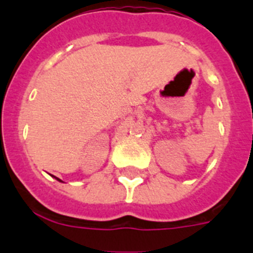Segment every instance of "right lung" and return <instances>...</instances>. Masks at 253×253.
<instances>
[{"mask_svg": "<svg viewBox=\"0 0 253 253\" xmlns=\"http://www.w3.org/2000/svg\"><path fill=\"white\" fill-rule=\"evenodd\" d=\"M58 180H59V178H58Z\"/></svg>", "mask_w": 253, "mask_h": 253, "instance_id": "1", "label": "right lung"}]
</instances>
